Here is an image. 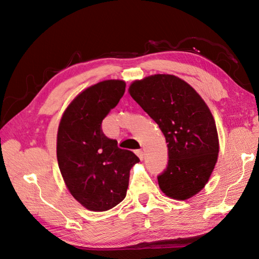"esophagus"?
<instances>
[{"label": "esophagus", "instance_id": "esophagus-1", "mask_svg": "<svg viewBox=\"0 0 259 259\" xmlns=\"http://www.w3.org/2000/svg\"><path fill=\"white\" fill-rule=\"evenodd\" d=\"M136 154H137V156H138L140 161H143V160H144V158H145V153H144V151H143V150H137V151H136Z\"/></svg>", "mask_w": 259, "mask_h": 259}]
</instances>
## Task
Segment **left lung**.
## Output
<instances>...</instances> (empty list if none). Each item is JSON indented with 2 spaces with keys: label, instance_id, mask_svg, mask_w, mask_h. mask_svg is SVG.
Wrapping results in <instances>:
<instances>
[{
  "label": "left lung",
  "instance_id": "1",
  "mask_svg": "<svg viewBox=\"0 0 259 259\" xmlns=\"http://www.w3.org/2000/svg\"><path fill=\"white\" fill-rule=\"evenodd\" d=\"M128 93L159 125L168 163L158 177L168 198L185 201L205 187L219 152L214 116L191 85L173 74H153L133 82Z\"/></svg>",
  "mask_w": 259,
  "mask_h": 259
}]
</instances>
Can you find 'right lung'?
Returning a JSON list of instances; mask_svg holds the SVG:
<instances>
[{"instance_id":"right-lung-1","label":"right lung","mask_w":259,"mask_h":259,"mask_svg":"<svg viewBox=\"0 0 259 259\" xmlns=\"http://www.w3.org/2000/svg\"><path fill=\"white\" fill-rule=\"evenodd\" d=\"M123 80H105L82 91L62 113L57 132V161L65 185L86 209L105 211L126 195L130 170L139 162L107 138L101 122L125 92Z\"/></svg>"}]
</instances>
